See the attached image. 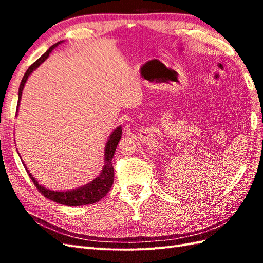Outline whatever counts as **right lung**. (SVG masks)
Segmentation results:
<instances>
[{
    "label": "right lung",
    "instance_id": "obj_1",
    "mask_svg": "<svg viewBox=\"0 0 263 263\" xmlns=\"http://www.w3.org/2000/svg\"><path fill=\"white\" fill-rule=\"evenodd\" d=\"M63 42L64 41H61L49 47L47 51L44 53L35 63H32L26 71V73L24 78H22L20 87H19L16 113H18V109L20 106V99L22 96V90H24V87L28 80V77H29L32 72L35 71L38 66L49 57V54L52 53V51L55 47H58L60 44ZM121 137H122V126H117L115 130L110 133L108 140L106 142L105 150H104V166H103L102 172H100V174L96 178H93L90 183L86 184V185L68 190V191H54V190H49V189H46L45 186H43L42 184H39L36 178L31 175V173L28 171L26 165L24 163L22 164H24L27 173L29 174V177L31 178V181L38 189V191L41 192L45 198L54 201V202L69 205V206L92 204L95 202H98L100 199L104 198L105 195L108 193L111 185H113L114 168H113V165H111V159H113L115 149L117 147V144H119Z\"/></svg>",
    "mask_w": 263,
    "mask_h": 263
}]
</instances>
